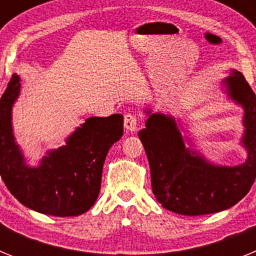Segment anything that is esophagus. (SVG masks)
<instances>
[{"label":"esophagus","mask_w":256,"mask_h":256,"mask_svg":"<svg viewBox=\"0 0 256 256\" xmlns=\"http://www.w3.org/2000/svg\"><path fill=\"white\" fill-rule=\"evenodd\" d=\"M124 128L126 132H136L137 130V118L133 114H126L124 116Z\"/></svg>","instance_id":"34e87169"}]
</instances>
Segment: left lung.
<instances>
[{"instance_id":"8db88e82","label":"left lung","mask_w":256,"mask_h":256,"mask_svg":"<svg viewBox=\"0 0 256 256\" xmlns=\"http://www.w3.org/2000/svg\"><path fill=\"white\" fill-rule=\"evenodd\" d=\"M220 87L230 101L244 108L241 146L242 164L228 166L208 160L180 122L172 115L146 108V128L138 132L151 170V186L162 208L182 216H205L230 209L250 191L256 178V96L237 70L222 79Z\"/></svg>"}]
</instances>
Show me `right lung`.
<instances>
[{"label":"right lung","mask_w":256,"mask_h":256,"mask_svg":"<svg viewBox=\"0 0 256 256\" xmlns=\"http://www.w3.org/2000/svg\"><path fill=\"white\" fill-rule=\"evenodd\" d=\"M14 74L0 100V174L24 206L54 216H76L91 209L101 188L104 162L123 136V115L88 118L33 166L26 162L12 130V106L20 94Z\"/></svg>","instance_id":"add662e5"}]
</instances>
